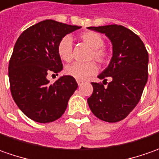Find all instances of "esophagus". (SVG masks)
<instances>
[{"label": "esophagus", "mask_w": 159, "mask_h": 159, "mask_svg": "<svg viewBox=\"0 0 159 159\" xmlns=\"http://www.w3.org/2000/svg\"><path fill=\"white\" fill-rule=\"evenodd\" d=\"M77 84H78V85H79V86H81V85L84 84V81H81V80H77Z\"/></svg>", "instance_id": "34e87169"}]
</instances>
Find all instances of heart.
Instances as JSON below:
<instances>
[{"mask_svg": "<svg viewBox=\"0 0 159 159\" xmlns=\"http://www.w3.org/2000/svg\"><path fill=\"white\" fill-rule=\"evenodd\" d=\"M80 39L92 49L90 59H94L99 63L107 61L108 55L107 51L103 48L105 44L102 36L95 31H85L80 35ZM72 38L67 35L60 40L57 46L59 57L64 61H70L73 58ZM98 72L96 63L91 61L88 63L74 62L66 67L65 73L76 80H85Z\"/></svg>", "mask_w": 159, "mask_h": 159, "instance_id": "obj_1", "label": "heart"}]
</instances>
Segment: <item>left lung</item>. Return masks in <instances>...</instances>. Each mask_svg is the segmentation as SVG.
<instances>
[{"label":"left lung","mask_w":159,"mask_h":159,"mask_svg":"<svg viewBox=\"0 0 159 159\" xmlns=\"http://www.w3.org/2000/svg\"><path fill=\"white\" fill-rule=\"evenodd\" d=\"M87 29L103 33L110 39L112 56L109 65L98 75L111 82L91 83L92 95L87 99L93 114L107 122H117L129 114L140 101L148 80L149 54L143 42L128 28L118 25Z\"/></svg>","instance_id":"left-lung-1"}]
</instances>
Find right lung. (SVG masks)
Segmentation results:
<instances>
[{"instance_id":"right-lung-1","label":"right lung","mask_w":159,"mask_h":159,"mask_svg":"<svg viewBox=\"0 0 159 159\" xmlns=\"http://www.w3.org/2000/svg\"><path fill=\"white\" fill-rule=\"evenodd\" d=\"M80 28L45 20L26 29L16 42L8 65L10 90L17 107L30 120L39 123L58 120L77 89L74 77L63 75L50 84L47 73L58 75L62 70L58 44Z\"/></svg>"}]
</instances>
